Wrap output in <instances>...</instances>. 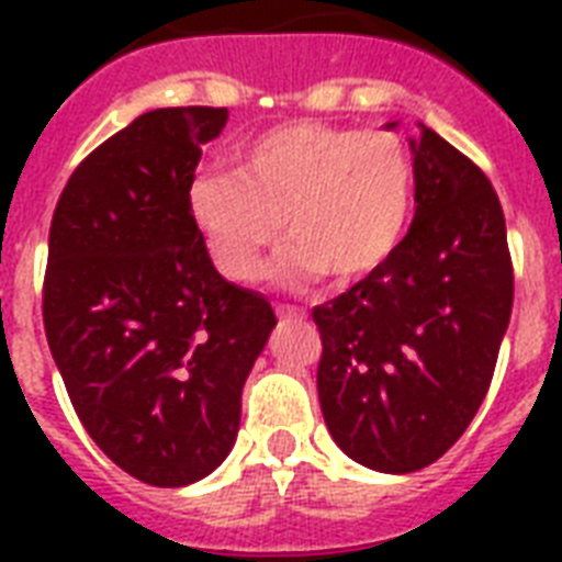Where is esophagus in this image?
<instances>
[{
	"label": "esophagus",
	"mask_w": 562,
	"mask_h": 562,
	"mask_svg": "<svg viewBox=\"0 0 562 562\" xmlns=\"http://www.w3.org/2000/svg\"><path fill=\"white\" fill-rule=\"evenodd\" d=\"M285 324H297V317H289ZM291 329H294V326H291ZM294 350H297V347H291L289 338H282V341H277V352H280V356H285V359H294Z\"/></svg>",
	"instance_id": "obj_1"
}]
</instances>
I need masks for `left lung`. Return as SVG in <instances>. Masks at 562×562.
<instances>
[{"instance_id":"left-lung-1","label":"left lung","mask_w":562,"mask_h":562,"mask_svg":"<svg viewBox=\"0 0 562 562\" xmlns=\"http://www.w3.org/2000/svg\"><path fill=\"white\" fill-rule=\"evenodd\" d=\"M224 108L143 113L87 154L48 229L43 326L72 408L110 461L187 487L227 458L277 317L229 285L192 212Z\"/></svg>"}]
</instances>
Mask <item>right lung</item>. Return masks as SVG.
Listing matches in <instances>:
<instances>
[{"instance_id": "1", "label": "right lung", "mask_w": 562, "mask_h": 562, "mask_svg": "<svg viewBox=\"0 0 562 562\" xmlns=\"http://www.w3.org/2000/svg\"><path fill=\"white\" fill-rule=\"evenodd\" d=\"M411 151L417 212L405 238L312 312L326 428L352 461L393 475L435 463L467 431L514 306L505 215L487 175L426 125Z\"/></svg>"}]
</instances>
